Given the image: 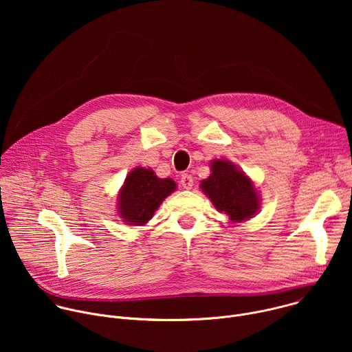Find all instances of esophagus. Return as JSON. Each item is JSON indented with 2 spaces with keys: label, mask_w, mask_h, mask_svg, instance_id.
I'll use <instances>...</instances> for the list:
<instances>
[{
  "label": "esophagus",
  "mask_w": 352,
  "mask_h": 352,
  "mask_svg": "<svg viewBox=\"0 0 352 352\" xmlns=\"http://www.w3.org/2000/svg\"><path fill=\"white\" fill-rule=\"evenodd\" d=\"M181 185H182L185 189H190L192 185H193V178H192V175H189V174H182V175H181Z\"/></svg>",
  "instance_id": "obj_1"
}]
</instances>
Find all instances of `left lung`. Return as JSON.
<instances>
[{
  "mask_svg": "<svg viewBox=\"0 0 352 352\" xmlns=\"http://www.w3.org/2000/svg\"><path fill=\"white\" fill-rule=\"evenodd\" d=\"M200 188L209 196L216 209L224 212L231 221L250 219L259 209L252 181L230 162L214 160L210 177L202 181Z\"/></svg>",
  "mask_w": 352,
  "mask_h": 352,
  "instance_id": "8db88e82",
  "label": "left lung"
}]
</instances>
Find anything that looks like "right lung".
Here are the masks:
<instances>
[{
	"instance_id": "add662e5",
	"label": "right lung",
	"mask_w": 352,
	"mask_h": 352,
	"mask_svg": "<svg viewBox=\"0 0 352 352\" xmlns=\"http://www.w3.org/2000/svg\"><path fill=\"white\" fill-rule=\"evenodd\" d=\"M174 190L173 179L157 178L150 168L138 167L128 174L121 189L120 214L128 224L143 226Z\"/></svg>"
}]
</instances>
